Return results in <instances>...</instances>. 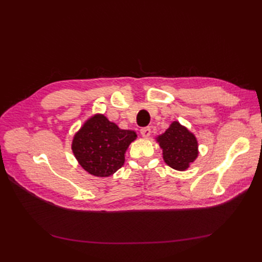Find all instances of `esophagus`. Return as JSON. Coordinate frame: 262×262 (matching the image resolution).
Listing matches in <instances>:
<instances>
[{"instance_id": "1", "label": "esophagus", "mask_w": 262, "mask_h": 262, "mask_svg": "<svg viewBox=\"0 0 262 262\" xmlns=\"http://www.w3.org/2000/svg\"><path fill=\"white\" fill-rule=\"evenodd\" d=\"M140 132H141V134H142V137L147 139V138L150 136V128H149V126H145V128H142V129L140 130Z\"/></svg>"}]
</instances>
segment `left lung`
Listing matches in <instances>:
<instances>
[{"label":"left lung","mask_w":262,"mask_h":262,"mask_svg":"<svg viewBox=\"0 0 262 262\" xmlns=\"http://www.w3.org/2000/svg\"><path fill=\"white\" fill-rule=\"evenodd\" d=\"M157 142L163 148L165 163L176 170H186L198 156L195 137L177 121L157 138Z\"/></svg>","instance_id":"left-lung-1"}]
</instances>
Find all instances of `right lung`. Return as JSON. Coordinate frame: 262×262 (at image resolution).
I'll return each instance as SVG.
<instances>
[{
	"label": "right lung",
	"instance_id": "add662e5",
	"mask_svg": "<svg viewBox=\"0 0 262 262\" xmlns=\"http://www.w3.org/2000/svg\"><path fill=\"white\" fill-rule=\"evenodd\" d=\"M137 134L121 130L102 115L87 120L72 142V150L77 162L91 175L112 176L124 164V153Z\"/></svg>",
	"mask_w": 262,
	"mask_h": 262
}]
</instances>
